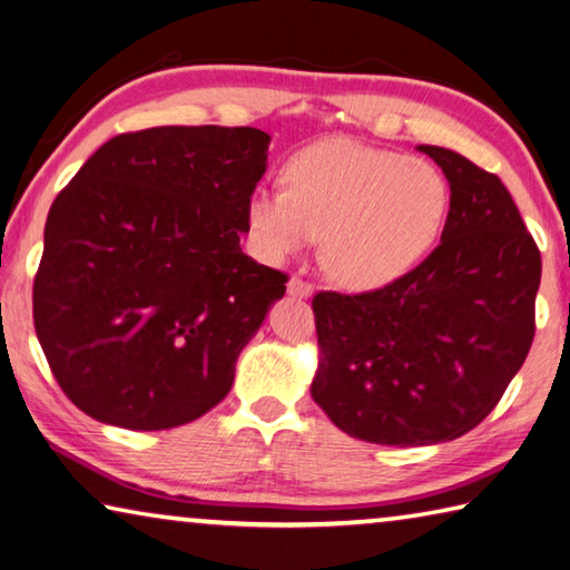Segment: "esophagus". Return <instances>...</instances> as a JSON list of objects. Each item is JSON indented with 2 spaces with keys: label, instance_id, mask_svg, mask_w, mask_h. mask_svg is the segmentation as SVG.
<instances>
[{
  "label": "esophagus",
  "instance_id": "esophagus-1",
  "mask_svg": "<svg viewBox=\"0 0 570 570\" xmlns=\"http://www.w3.org/2000/svg\"><path fill=\"white\" fill-rule=\"evenodd\" d=\"M286 292H288V296H294V298H312L314 286L304 282V278L292 276V278H288V284H286Z\"/></svg>",
  "mask_w": 570,
  "mask_h": 570
}]
</instances>
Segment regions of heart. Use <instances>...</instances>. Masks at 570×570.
Returning a JSON list of instances; mask_svg holds the SVG:
<instances>
[{"instance_id":"heart-1","label":"heart","mask_w":570,"mask_h":570,"mask_svg":"<svg viewBox=\"0 0 570 570\" xmlns=\"http://www.w3.org/2000/svg\"><path fill=\"white\" fill-rule=\"evenodd\" d=\"M284 181L286 189H254L246 199L254 249L284 262L321 234L326 272L361 292L409 274L449 214V184L436 167L346 137L296 151Z\"/></svg>"}]
</instances>
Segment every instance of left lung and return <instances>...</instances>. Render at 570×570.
I'll list each match as a JSON object with an SVG mask.
<instances>
[{
	"instance_id": "8db88e82",
	"label": "left lung",
	"mask_w": 570,
	"mask_h": 570,
	"mask_svg": "<svg viewBox=\"0 0 570 570\" xmlns=\"http://www.w3.org/2000/svg\"><path fill=\"white\" fill-rule=\"evenodd\" d=\"M449 181L441 244L368 294L314 296L312 399L381 446L453 441L489 416L533 341L541 254L495 174L421 144Z\"/></svg>"
}]
</instances>
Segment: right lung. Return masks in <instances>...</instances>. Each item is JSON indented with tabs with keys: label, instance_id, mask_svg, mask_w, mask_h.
<instances>
[{
	"label": "right lung",
	"instance_id": "right-lung-1",
	"mask_svg": "<svg viewBox=\"0 0 570 570\" xmlns=\"http://www.w3.org/2000/svg\"><path fill=\"white\" fill-rule=\"evenodd\" d=\"M268 144L254 127L119 134L51 204L35 328L87 416L161 431L229 393L236 356L286 292L242 252Z\"/></svg>",
	"mask_w": 570,
	"mask_h": 570
}]
</instances>
